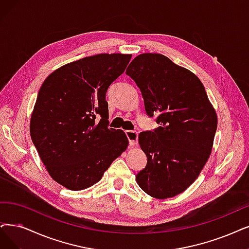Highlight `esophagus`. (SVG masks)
Listing matches in <instances>:
<instances>
[{
	"mask_svg": "<svg viewBox=\"0 0 249 249\" xmlns=\"http://www.w3.org/2000/svg\"><path fill=\"white\" fill-rule=\"evenodd\" d=\"M128 143L131 146H136L138 144V132L136 131H125Z\"/></svg>",
	"mask_w": 249,
	"mask_h": 249,
	"instance_id": "obj_1",
	"label": "esophagus"
}]
</instances>
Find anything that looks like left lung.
I'll use <instances>...</instances> for the list:
<instances>
[{
    "instance_id": "8db88e82",
    "label": "left lung",
    "mask_w": 249,
    "mask_h": 249,
    "mask_svg": "<svg viewBox=\"0 0 249 249\" xmlns=\"http://www.w3.org/2000/svg\"><path fill=\"white\" fill-rule=\"evenodd\" d=\"M125 73L140 89L147 115L159 124L139 135L147 164L137 183L158 199L174 197L196 180L211 155L215 111L200 79L164 55H139Z\"/></svg>"
}]
</instances>
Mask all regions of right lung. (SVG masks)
<instances>
[{
  "label": "right lung",
  "mask_w": 249,
  "mask_h": 249,
  "mask_svg": "<svg viewBox=\"0 0 249 249\" xmlns=\"http://www.w3.org/2000/svg\"><path fill=\"white\" fill-rule=\"evenodd\" d=\"M131 58L98 54L79 59L58 68L39 89L32 140L50 176L69 190L100 181L128 145L122 130L108 127L106 93Z\"/></svg>",
  "instance_id": "right-lung-1"
}]
</instances>
